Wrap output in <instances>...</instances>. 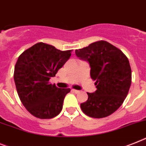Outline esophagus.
Segmentation results:
<instances>
[{
  "mask_svg": "<svg viewBox=\"0 0 146 146\" xmlns=\"http://www.w3.org/2000/svg\"><path fill=\"white\" fill-rule=\"evenodd\" d=\"M72 91L73 92V93H75V94H78V93H79V90H74V89H73V90H72Z\"/></svg>",
  "mask_w": 146,
  "mask_h": 146,
  "instance_id": "esophagus-1",
  "label": "esophagus"
}]
</instances>
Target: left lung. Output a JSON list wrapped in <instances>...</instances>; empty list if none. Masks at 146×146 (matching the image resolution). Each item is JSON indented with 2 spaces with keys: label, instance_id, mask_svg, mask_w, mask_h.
<instances>
[{
  "label": "left lung",
  "instance_id": "8db88e82",
  "mask_svg": "<svg viewBox=\"0 0 146 146\" xmlns=\"http://www.w3.org/2000/svg\"><path fill=\"white\" fill-rule=\"evenodd\" d=\"M75 53L88 62L90 76L96 85V91L88 93V100L81 104V108L93 118L111 115L123 103L131 87V69L128 58L105 41L92 43L76 50Z\"/></svg>",
  "mask_w": 146,
  "mask_h": 146
}]
</instances>
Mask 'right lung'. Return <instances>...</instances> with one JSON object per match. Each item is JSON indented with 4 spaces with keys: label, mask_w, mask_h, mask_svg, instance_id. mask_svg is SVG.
<instances>
[{
    "label": "right lung",
    "mask_w": 146,
    "mask_h": 146,
    "mask_svg": "<svg viewBox=\"0 0 146 146\" xmlns=\"http://www.w3.org/2000/svg\"><path fill=\"white\" fill-rule=\"evenodd\" d=\"M72 50L61 51L39 42L22 52L14 71L18 96L26 109L39 119H51L62 111L70 88L49 83L71 56Z\"/></svg>",
    "instance_id": "right-lung-1"
}]
</instances>
